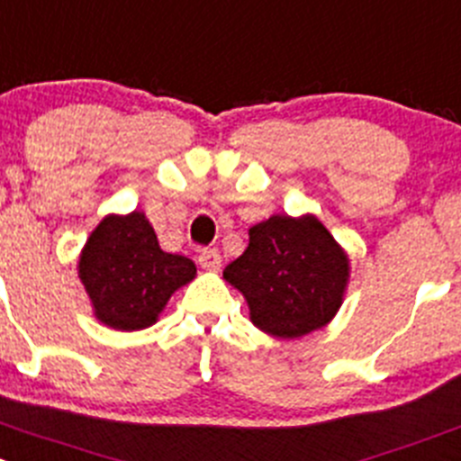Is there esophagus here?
I'll list each match as a JSON object with an SVG mask.
<instances>
[{
    "label": "esophagus",
    "mask_w": 461,
    "mask_h": 461,
    "mask_svg": "<svg viewBox=\"0 0 461 461\" xmlns=\"http://www.w3.org/2000/svg\"><path fill=\"white\" fill-rule=\"evenodd\" d=\"M197 261H200V266L204 270H216L221 268L222 257L216 248H204V250H200V255H197Z\"/></svg>",
    "instance_id": "1"
}]
</instances>
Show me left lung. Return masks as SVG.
<instances>
[{
  "label": "left lung",
  "instance_id": "obj_1",
  "mask_svg": "<svg viewBox=\"0 0 461 461\" xmlns=\"http://www.w3.org/2000/svg\"><path fill=\"white\" fill-rule=\"evenodd\" d=\"M348 257L313 216H273L250 230L248 250L222 277L250 304L257 328L298 339L328 325L348 284Z\"/></svg>",
  "mask_w": 461,
  "mask_h": 461
}]
</instances>
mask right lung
Instances as JSON below:
<instances>
[{
	"label": "right lung",
	"mask_w": 461,
	"mask_h": 461,
	"mask_svg": "<svg viewBox=\"0 0 461 461\" xmlns=\"http://www.w3.org/2000/svg\"><path fill=\"white\" fill-rule=\"evenodd\" d=\"M79 277L95 316L131 332L157 322L170 295L195 277V264L163 252L145 213L133 211L95 227L81 252Z\"/></svg>",
	"instance_id": "obj_1"
}]
</instances>
